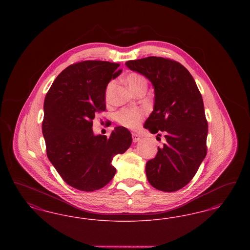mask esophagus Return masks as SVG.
<instances>
[{
	"label": "esophagus",
	"instance_id": "34e87169",
	"mask_svg": "<svg viewBox=\"0 0 250 250\" xmlns=\"http://www.w3.org/2000/svg\"><path fill=\"white\" fill-rule=\"evenodd\" d=\"M132 139H133V143H138L140 142L141 137L137 133H132Z\"/></svg>",
	"mask_w": 250,
	"mask_h": 250
}]
</instances>
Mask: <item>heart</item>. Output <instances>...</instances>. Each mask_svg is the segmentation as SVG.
Returning a JSON list of instances; mask_svg holds the SVG:
<instances>
[{
	"mask_svg": "<svg viewBox=\"0 0 250 250\" xmlns=\"http://www.w3.org/2000/svg\"><path fill=\"white\" fill-rule=\"evenodd\" d=\"M125 81L134 93L142 88L147 87V82L144 79V77L137 72H131L129 74H127ZM113 85H114V82H110L106 87V92H105L106 100H108L109 98L110 91ZM143 115L144 114L141 109L129 107V108H123L118 111L115 115V119L118 122V124L125 127H127L130 129H137L143 122Z\"/></svg>",
	"mask_w": 250,
	"mask_h": 250,
	"instance_id": "obj_1",
	"label": "heart"
}]
</instances>
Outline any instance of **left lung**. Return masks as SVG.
Returning <instances> with one entry per match:
<instances>
[{
    "mask_svg": "<svg viewBox=\"0 0 250 250\" xmlns=\"http://www.w3.org/2000/svg\"><path fill=\"white\" fill-rule=\"evenodd\" d=\"M125 64L154 85V110L144 127L158 136L163 133L166 139L146 163L147 179L158 190H179L195 176L207 154L208 123L202 95L190 73L176 61L151 56Z\"/></svg>",
    "mask_w": 250,
    "mask_h": 250,
    "instance_id": "left-lung-1",
    "label": "left lung"
}]
</instances>
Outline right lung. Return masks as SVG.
I'll list each match as a JSON object with an SVG mask.
<instances>
[{"label": "right lung", "instance_id": "add662e5", "mask_svg": "<svg viewBox=\"0 0 250 250\" xmlns=\"http://www.w3.org/2000/svg\"><path fill=\"white\" fill-rule=\"evenodd\" d=\"M120 63L83 61L60 73L44 101L42 132L49 161L62 180L79 190H97L114 177L113 157L132 143L129 130L117 126L110 136L93 132V120L105 111V92L119 76Z\"/></svg>", "mask_w": 250, "mask_h": 250}]
</instances>
